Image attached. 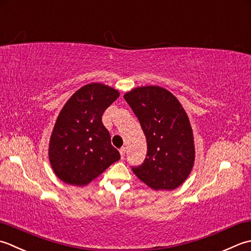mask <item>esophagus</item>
Listing matches in <instances>:
<instances>
[{
  "label": "esophagus",
  "mask_w": 251,
  "mask_h": 251,
  "mask_svg": "<svg viewBox=\"0 0 251 251\" xmlns=\"http://www.w3.org/2000/svg\"><path fill=\"white\" fill-rule=\"evenodd\" d=\"M120 155H121V158H125V156H126V147L120 148Z\"/></svg>",
  "instance_id": "obj_1"
}]
</instances>
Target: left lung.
I'll return each instance as SVG.
<instances>
[{"instance_id": "obj_1", "label": "left lung", "mask_w": 251, "mask_h": 251, "mask_svg": "<svg viewBox=\"0 0 251 251\" xmlns=\"http://www.w3.org/2000/svg\"><path fill=\"white\" fill-rule=\"evenodd\" d=\"M147 142L146 158L132 170L152 190L171 191L190 176L195 159L193 132L175 95L160 86H142L125 94Z\"/></svg>"}]
</instances>
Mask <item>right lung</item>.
<instances>
[{"label": "right lung", "mask_w": 251, "mask_h": 251, "mask_svg": "<svg viewBox=\"0 0 251 251\" xmlns=\"http://www.w3.org/2000/svg\"><path fill=\"white\" fill-rule=\"evenodd\" d=\"M119 92L100 83L82 86L61 109L50 136L49 156L55 175L82 186L120 159L101 121Z\"/></svg>", "instance_id": "add662e5"}]
</instances>
